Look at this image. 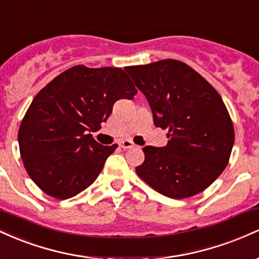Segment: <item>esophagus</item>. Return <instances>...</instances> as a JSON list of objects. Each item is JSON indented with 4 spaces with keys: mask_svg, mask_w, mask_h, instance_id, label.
<instances>
[{
    "mask_svg": "<svg viewBox=\"0 0 259 259\" xmlns=\"http://www.w3.org/2000/svg\"><path fill=\"white\" fill-rule=\"evenodd\" d=\"M119 146L121 148H124V150H126V148H133L135 145H134L130 140H124V141L119 142Z\"/></svg>",
    "mask_w": 259,
    "mask_h": 259,
    "instance_id": "1",
    "label": "esophagus"
}]
</instances>
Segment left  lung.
Masks as SVG:
<instances>
[{
    "label": "left lung",
    "mask_w": 259,
    "mask_h": 259,
    "mask_svg": "<svg viewBox=\"0 0 259 259\" xmlns=\"http://www.w3.org/2000/svg\"><path fill=\"white\" fill-rule=\"evenodd\" d=\"M146 96L168 144L145 146L136 173L156 191L186 198L207 189L227 167L235 134L221 95L191 67L175 59L125 67Z\"/></svg>",
    "instance_id": "1"
}]
</instances>
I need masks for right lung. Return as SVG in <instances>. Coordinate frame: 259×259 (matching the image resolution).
<instances>
[{"mask_svg":"<svg viewBox=\"0 0 259 259\" xmlns=\"http://www.w3.org/2000/svg\"><path fill=\"white\" fill-rule=\"evenodd\" d=\"M138 94L120 68L75 65L56 76L32 100L18 133L24 167L45 194L65 200L97 179L118 145L103 146L101 129L120 99Z\"/></svg>","mask_w":259,"mask_h":259,"instance_id":"obj_1","label":"right lung"}]
</instances>
